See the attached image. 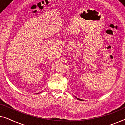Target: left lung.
Here are the masks:
<instances>
[{"instance_id": "8db88e82", "label": "left lung", "mask_w": 125, "mask_h": 125, "mask_svg": "<svg viewBox=\"0 0 125 125\" xmlns=\"http://www.w3.org/2000/svg\"><path fill=\"white\" fill-rule=\"evenodd\" d=\"M76 97V98L77 99V100H80V101H82V100H81V99L78 98H77V97Z\"/></svg>"}]
</instances>
